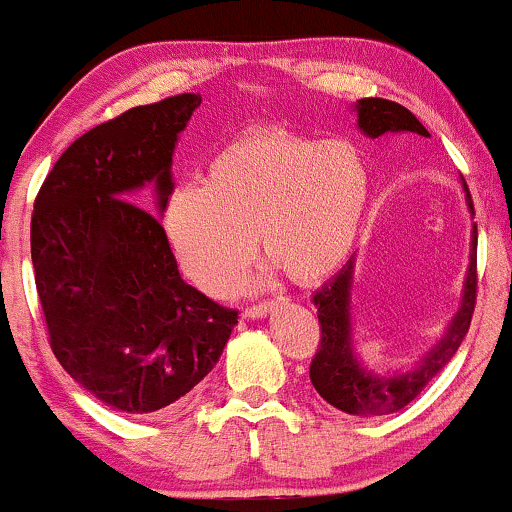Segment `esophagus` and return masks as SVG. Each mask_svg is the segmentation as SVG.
I'll list each match as a JSON object with an SVG mask.
<instances>
[{
	"label": "esophagus",
	"mask_w": 512,
	"mask_h": 512,
	"mask_svg": "<svg viewBox=\"0 0 512 512\" xmlns=\"http://www.w3.org/2000/svg\"><path fill=\"white\" fill-rule=\"evenodd\" d=\"M277 301H265V303H256V305H249V308H244V317H251V320H258V317H265L268 313L275 310Z\"/></svg>",
	"instance_id": "34e87169"
}]
</instances>
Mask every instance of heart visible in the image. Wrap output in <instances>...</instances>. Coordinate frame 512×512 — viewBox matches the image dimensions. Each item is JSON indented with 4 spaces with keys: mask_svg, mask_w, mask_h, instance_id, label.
Listing matches in <instances>:
<instances>
[{
    "mask_svg": "<svg viewBox=\"0 0 512 512\" xmlns=\"http://www.w3.org/2000/svg\"><path fill=\"white\" fill-rule=\"evenodd\" d=\"M371 174L357 145L270 126L218 150L204 185L171 192L164 232L185 275L221 296L263 254L294 282L329 277L353 254Z\"/></svg>",
    "mask_w": 512,
    "mask_h": 512,
    "instance_id": "1",
    "label": "heart"
}]
</instances>
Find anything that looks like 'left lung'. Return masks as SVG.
<instances>
[{
    "mask_svg": "<svg viewBox=\"0 0 512 512\" xmlns=\"http://www.w3.org/2000/svg\"><path fill=\"white\" fill-rule=\"evenodd\" d=\"M357 112V126L364 136L378 138L383 134H418L430 136L418 119L400 103L386 101V98H362L353 105ZM463 181V178H461ZM466 204L470 216H475L473 199H470L468 185L463 181ZM353 256L341 270L336 272L322 289L315 291L313 303L317 305L322 338L313 364H310V381L320 397L331 407L353 416H386L407 407L433 378L440 374L451 357L456 355L463 338L470 329L477 296V225L473 223L470 232V263L463 282L461 308L449 322L447 331L411 369L390 371V374H376L367 369L357 357L353 343V280H355Z\"/></svg>",
    "mask_w": 512,
    "mask_h": 512,
    "instance_id": "obj_1",
    "label": "left lung"
}]
</instances>
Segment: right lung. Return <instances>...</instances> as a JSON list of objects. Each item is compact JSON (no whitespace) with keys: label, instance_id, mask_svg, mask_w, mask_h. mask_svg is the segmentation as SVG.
Returning a JSON list of instances; mask_svg holds the SVG:
<instances>
[{"label":"right lung","instance_id":"right-lung-1","mask_svg":"<svg viewBox=\"0 0 512 512\" xmlns=\"http://www.w3.org/2000/svg\"><path fill=\"white\" fill-rule=\"evenodd\" d=\"M199 103V94L171 96L86 131L53 164L32 211L53 355L96 400L126 414H155L188 395L237 324V310L183 282L162 223L134 197L152 185L155 209H167L171 157Z\"/></svg>","mask_w":512,"mask_h":512}]
</instances>
